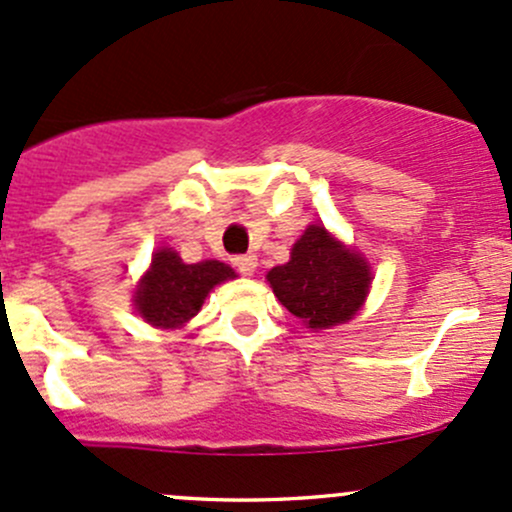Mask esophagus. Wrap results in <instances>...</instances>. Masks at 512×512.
I'll use <instances>...</instances> for the list:
<instances>
[{
  "label": "esophagus",
  "instance_id": "1",
  "mask_svg": "<svg viewBox=\"0 0 512 512\" xmlns=\"http://www.w3.org/2000/svg\"><path fill=\"white\" fill-rule=\"evenodd\" d=\"M233 265L238 267L240 274L250 277V274L255 272V267H257V257L255 255H235L233 257Z\"/></svg>",
  "mask_w": 512,
  "mask_h": 512
}]
</instances>
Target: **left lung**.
Segmentation results:
<instances>
[{
    "label": "left lung",
    "mask_w": 512,
    "mask_h": 512,
    "mask_svg": "<svg viewBox=\"0 0 512 512\" xmlns=\"http://www.w3.org/2000/svg\"><path fill=\"white\" fill-rule=\"evenodd\" d=\"M267 282L286 311L320 330L355 316L372 284V272L323 226H308L291 250V260L274 267Z\"/></svg>",
    "instance_id": "1"
}]
</instances>
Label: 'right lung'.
Listing matches in <instances>:
<instances>
[{"instance_id": "add662e5", "label": "right lung", "mask_w": 512, "mask_h": 512, "mask_svg": "<svg viewBox=\"0 0 512 512\" xmlns=\"http://www.w3.org/2000/svg\"><path fill=\"white\" fill-rule=\"evenodd\" d=\"M235 272L218 260L184 265L177 252L160 250L136 291L138 313L157 328H177L199 313L206 294Z\"/></svg>"}]
</instances>
